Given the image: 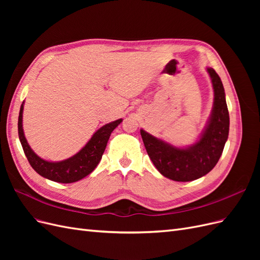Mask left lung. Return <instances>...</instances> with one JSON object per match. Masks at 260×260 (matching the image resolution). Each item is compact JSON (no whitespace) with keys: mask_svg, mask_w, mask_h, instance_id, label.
Here are the masks:
<instances>
[{"mask_svg":"<svg viewBox=\"0 0 260 260\" xmlns=\"http://www.w3.org/2000/svg\"><path fill=\"white\" fill-rule=\"evenodd\" d=\"M207 72L214 88V107L198 142L179 148L141 129V137L154 166L164 177L179 182L207 175L218 162L229 136L230 118L221 79L212 68H207Z\"/></svg>","mask_w":260,"mask_h":260,"instance_id":"obj_1","label":"left lung"}]
</instances>
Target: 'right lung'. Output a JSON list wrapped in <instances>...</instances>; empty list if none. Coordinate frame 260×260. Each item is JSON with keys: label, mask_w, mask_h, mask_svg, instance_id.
<instances>
[{"label": "right lung", "mask_w": 260, "mask_h": 260, "mask_svg": "<svg viewBox=\"0 0 260 260\" xmlns=\"http://www.w3.org/2000/svg\"><path fill=\"white\" fill-rule=\"evenodd\" d=\"M22 111L23 103L18 116V136L29 164L40 176L59 183H73L90 175L99 165L112 132L122 121L118 119L103 125L76 155L65 160L52 162L40 158L29 146L22 130Z\"/></svg>", "instance_id": "add662e5"}]
</instances>
